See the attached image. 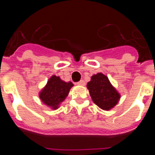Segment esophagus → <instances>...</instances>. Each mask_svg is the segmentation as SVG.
I'll use <instances>...</instances> for the list:
<instances>
[{
    "label": "esophagus",
    "mask_w": 155,
    "mask_h": 155,
    "mask_svg": "<svg viewBox=\"0 0 155 155\" xmlns=\"http://www.w3.org/2000/svg\"><path fill=\"white\" fill-rule=\"evenodd\" d=\"M77 84H78V85H81V86H84L85 85V82H84V81L81 80L80 81H78V83H77Z\"/></svg>",
    "instance_id": "obj_1"
}]
</instances>
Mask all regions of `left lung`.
<instances>
[{
	"instance_id": "1",
	"label": "left lung",
	"mask_w": 155,
	"mask_h": 155,
	"mask_svg": "<svg viewBox=\"0 0 155 155\" xmlns=\"http://www.w3.org/2000/svg\"><path fill=\"white\" fill-rule=\"evenodd\" d=\"M87 88L93 102L103 110L109 111L115 107L121 97L108 77L102 73L92 75L91 81L87 82Z\"/></svg>"
}]
</instances>
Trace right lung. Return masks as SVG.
Listing matches in <instances>:
<instances>
[{"instance_id": "obj_1", "label": "right lung", "mask_w": 155, "mask_h": 155, "mask_svg": "<svg viewBox=\"0 0 155 155\" xmlns=\"http://www.w3.org/2000/svg\"><path fill=\"white\" fill-rule=\"evenodd\" d=\"M73 86L72 82L64 81L60 77L53 75L39 92V98L45 105L56 110L67 98Z\"/></svg>"}]
</instances>
